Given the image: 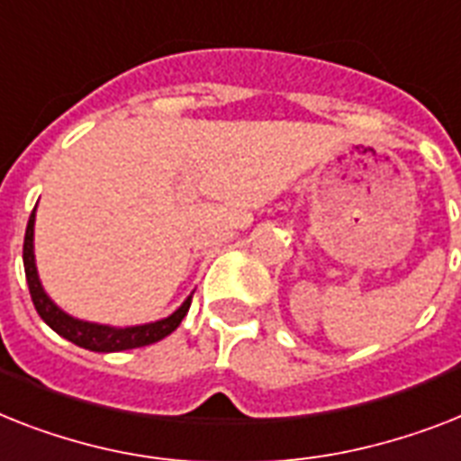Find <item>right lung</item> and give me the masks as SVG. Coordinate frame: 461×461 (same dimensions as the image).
<instances>
[{
    "mask_svg": "<svg viewBox=\"0 0 461 461\" xmlns=\"http://www.w3.org/2000/svg\"><path fill=\"white\" fill-rule=\"evenodd\" d=\"M35 211L28 220V230H25L23 241V265H25V279H28L30 298L35 303L37 315L47 321L49 327L54 329L56 334L63 336L66 340L75 346L87 348L95 353H121V350H132V348L151 346L156 340L170 336L179 327V321L185 320L192 305V295L179 305L170 317L158 321H149V324H137V327H108V324H96V321H85L77 317H70L63 312L44 291L40 275H37L35 265Z\"/></svg>",
    "mask_w": 461,
    "mask_h": 461,
    "instance_id": "1",
    "label": "right lung"
}]
</instances>
